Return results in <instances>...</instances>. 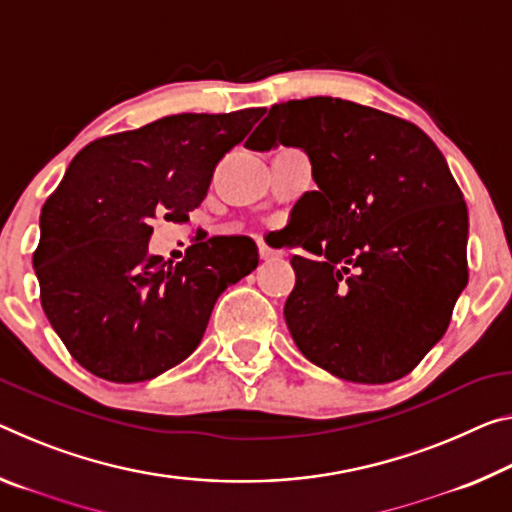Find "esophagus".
Segmentation results:
<instances>
[{
  "label": "esophagus",
  "instance_id": "34e87169",
  "mask_svg": "<svg viewBox=\"0 0 512 512\" xmlns=\"http://www.w3.org/2000/svg\"><path fill=\"white\" fill-rule=\"evenodd\" d=\"M280 253H275V250H271L266 243H259V257L264 259V262H269V259H275Z\"/></svg>",
  "mask_w": 512,
  "mask_h": 512
}]
</instances>
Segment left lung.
<instances>
[{
    "label": "left lung",
    "mask_w": 512,
    "mask_h": 512,
    "mask_svg": "<svg viewBox=\"0 0 512 512\" xmlns=\"http://www.w3.org/2000/svg\"><path fill=\"white\" fill-rule=\"evenodd\" d=\"M300 148L316 189L298 200L285 321L316 367L351 383L403 378L440 342L467 287L469 218L437 145L378 109L273 104L248 150Z\"/></svg>",
    "instance_id": "8db88e82"
}]
</instances>
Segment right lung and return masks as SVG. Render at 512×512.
<instances>
[{"instance_id": "obj_1", "label": "right lung", "mask_w": 512, "mask_h": 512, "mask_svg": "<svg viewBox=\"0 0 512 512\" xmlns=\"http://www.w3.org/2000/svg\"><path fill=\"white\" fill-rule=\"evenodd\" d=\"M264 109L180 113L88 143L40 212V303L72 358L111 383H143L196 351L218 296L257 269L248 237H212L166 266L152 221H186L218 161Z\"/></svg>"}]
</instances>
